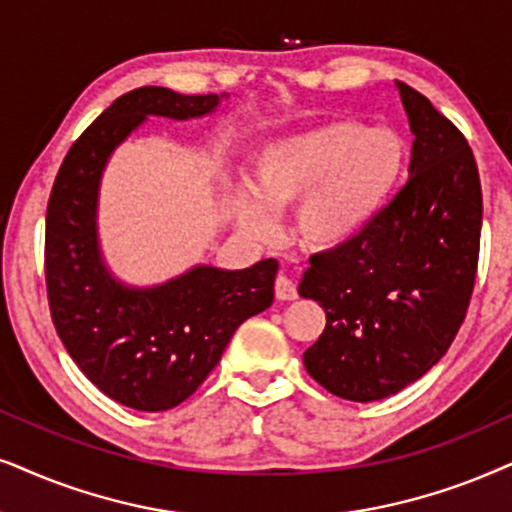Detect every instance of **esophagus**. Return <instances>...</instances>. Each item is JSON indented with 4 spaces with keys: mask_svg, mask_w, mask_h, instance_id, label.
Here are the masks:
<instances>
[{
    "mask_svg": "<svg viewBox=\"0 0 512 512\" xmlns=\"http://www.w3.org/2000/svg\"><path fill=\"white\" fill-rule=\"evenodd\" d=\"M274 293H276L278 300L290 302V300H295V297H297V288L286 274H278L276 283H274Z\"/></svg>",
    "mask_w": 512,
    "mask_h": 512,
    "instance_id": "esophagus-1",
    "label": "esophagus"
}]
</instances>
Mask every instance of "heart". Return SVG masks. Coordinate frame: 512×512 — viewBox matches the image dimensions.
I'll return each instance as SVG.
<instances>
[{"instance_id": "1", "label": "heart", "mask_w": 512, "mask_h": 512, "mask_svg": "<svg viewBox=\"0 0 512 512\" xmlns=\"http://www.w3.org/2000/svg\"><path fill=\"white\" fill-rule=\"evenodd\" d=\"M401 165L397 134L347 118L323 122L252 155L248 191H231L229 212L245 236L267 241L276 234L271 212L295 203L293 234L300 245L335 252L371 226Z\"/></svg>"}]
</instances>
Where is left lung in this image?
<instances>
[{"label":"left lung","instance_id":"8db88e82","mask_svg":"<svg viewBox=\"0 0 512 512\" xmlns=\"http://www.w3.org/2000/svg\"><path fill=\"white\" fill-rule=\"evenodd\" d=\"M413 132L409 181L357 241L309 260L300 295L326 328L304 352L321 387L349 401L392 397L423 378L454 342L475 288L482 186L451 120L397 82Z\"/></svg>","mask_w":512,"mask_h":512}]
</instances>
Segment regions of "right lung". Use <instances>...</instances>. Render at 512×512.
Wrapping results in <instances>:
<instances>
[{
  "mask_svg": "<svg viewBox=\"0 0 512 512\" xmlns=\"http://www.w3.org/2000/svg\"><path fill=\"white\" fill-rule=\"evenodd\" d=\"M224 96L165 87L122 94L70 146L51 189L44 241L51 321L77 368L129 409L167 411L189 399L236 328L274 302L276 260L238 271L198 264L160 286L134 288L108 271L99 248V186L115 148L148 115L203 118Z\"/></svg>",
  "mask_w": 512,
  "mask_h": 512,
  "instance_id": "right-lung-1",
  "label": "right lung"
}]
</instances>
